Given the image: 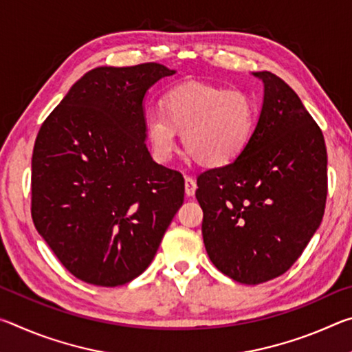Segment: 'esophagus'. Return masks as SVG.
<instances>
[{"mask_svg": "<svg viewBox=\"0 0 352 352\" xmlns=\"http://www.w3.org/2000/svg\"><path fill=\"white\" fill-rule=\"evenodd\" d=\"M195 189H197V184H195L194 178L192 177L184 178V192H186L188 197H192L195 194Z\"/></svg>", "mask_w": 352, "mask_h": 352, "instance_id": "obj_1", "label": "esophagus"}]
</instances>
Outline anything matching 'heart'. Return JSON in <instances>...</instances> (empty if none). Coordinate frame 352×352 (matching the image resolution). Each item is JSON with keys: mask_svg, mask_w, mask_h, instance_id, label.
Segmentation results:
<instances>
[{"mask_svg": "<svg viewBox=\"0 0 352 352\" xmlns=\"http://www.w3.org/2000/svg\"><path fill=\"white\" fill-rule=\"evenodd\" d=\"M163 113L146 119V136L158 162H169L177 148V130L183 146L206 168L233 163L245 151L256 127L258 107L242 90L200 82L172 88L162 99Z\"/></svg>", "mask_w": 352, "mask_h": 352, "instance_id": "obj_1", "label": "heart"}]
</instances>
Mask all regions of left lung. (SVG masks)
Instances as JSON below:
<instances>
[{
    "mask_svg": "<svg viewBox=\"0 0 352 352\" xmlns=\"http://www.w3.org/2000/svg\"><path fill=\"white\" fill-rule=\"evenodd\" d=\"M264 82V104L248 146L233 163L197 177L206 253L223 275L261 284L287 272L321 223L327 195L323 133L278 76Z\"/></svg>",
    "mask_w": 352,
    "mask_h": 352,
    "instance_id": "1",
    "label": "left lung"
}]
</instances>
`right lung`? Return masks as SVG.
I'll use <instances>...</instances> for the list:
<instances>
[{
    "instance_id": "1",
    "label": "right lung",
    "mask_w": 352,
    "mask_h": 352,
    "mask_svg": "<svg viewBox=\"0 0 352 352\" xmlns=\"http://www.w3.org/2000/svg\"><path fill=\"white\" fill-rule=\"evenodd\" d=\"M174 73L153 62L94 68L41 124L32 220L80 281L116 287L140 276L183 205V175L155 163L144 141L146 91Z\"/></svg>"
}]
</instances>
